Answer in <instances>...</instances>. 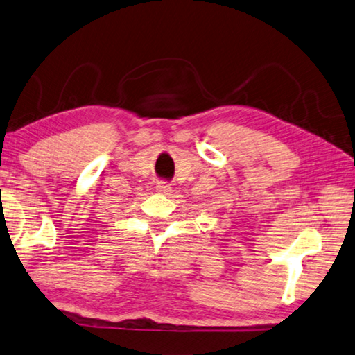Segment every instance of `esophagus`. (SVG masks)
I'll return each instance as SVG.
<instances>
[{"label": "esophagus", "instance_id": "esophagus-1", "mask_svg": "<svg viewBox=\"0 0 355 355\" xmlns=\"http://www.w3.org/2000/svg\"><path fill=\"white\" fill-rule=\"evenodd\" d=\"M157 191L168 195L171 191V185L168 184V182H159V184H157Z\"/></svg>", "mask_w": 355, "mask_h": 355}]
</instances>
